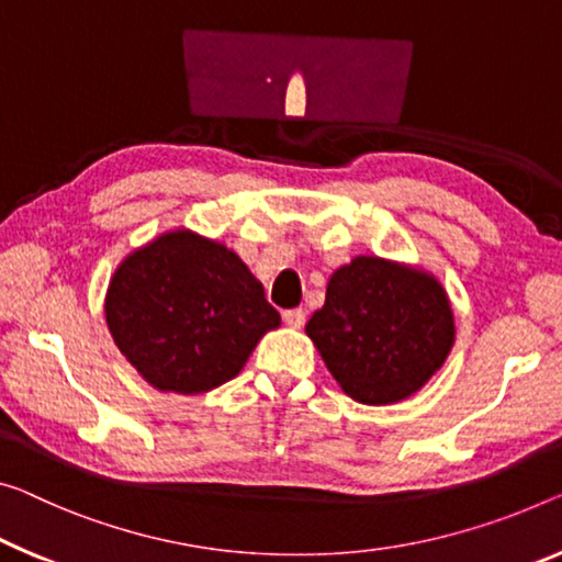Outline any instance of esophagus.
<instances>
[{
	"label": "esophagus",
	"mask_w": 562,
	"mask_h": 562,
	"mask_svg": "<svg viewBox=\"0 0 562 562\" xmlns=\"http://www.w3.org/2000/svg\"><path fill=\"white\" fill-rule=\"evenodd\" d=\"M304 322H306L304 308H286V311H283V324L291 326V329H301Z\"/></svg>",
	"instance_id": "obj_1"
}]
</instances>
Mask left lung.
<instances>
[{"instance_id":"1","label":"left lung","mask_w":562,"mask_h":562,"mask_svg":"<svg viewBox=\"0 0 562 562\" xmlns=\"http://www.w3.org/2000/svg\"><path fill=\"white\" fill-rule=\"evenodd\" d=\"M306 334L351 400L392 404L445 364L454 322L431 276L359 256L331 276Z\"/></svg>"}]
</instances>
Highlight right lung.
<instances>
[{"label":"right lung","instance_id":"obj_1","mask_svg":"<svg viewBox=\"0 0 562 562\" xmlns=\"http://www.w3.org/2000/svg\"><path fill=\"white\" fill-rule=\"evenodd\" d=\"M105 316L127 361L155 390L178 394L226 384L281 324L246 263L188 231L166 233L120 263Z\"/></svg>","mask_w":562,"mask_h":562}]
</instances>
